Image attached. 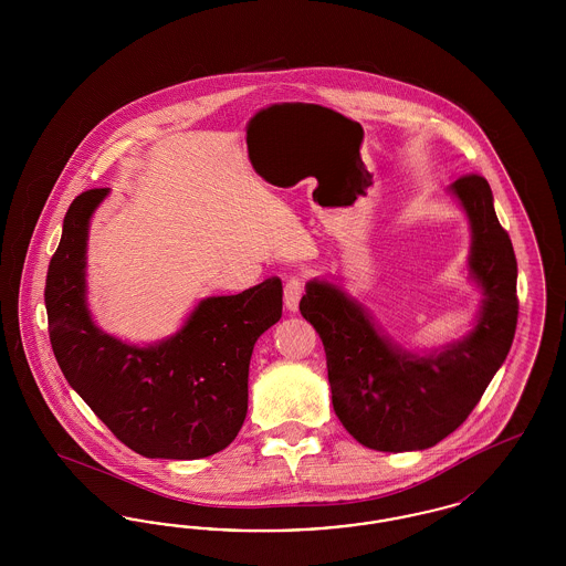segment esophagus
I'll list each match as a JSON object with an SVG mask.
<instances>
[{
  "mask_svg": "<svg viewBox=\"0 0 566 566\" xmlns=\"http://www.w3.org/2000/svg\"><path fill=\"white\" fill-rule=\"evenodd\" d=\"M305 291V282L301 277H291L284 284V305L289 312H296L298 310V301Z\"/></svg>",
  "mask_w": 566,
  "mask_h": 566,
  "instance_id": "1",
  "label": "esophagus"
}]
</instances>
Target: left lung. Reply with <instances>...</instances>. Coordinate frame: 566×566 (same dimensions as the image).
<instances>
[{"mask_svg":"<svg viewBox=\"0 0 566 566\" xmlns=\"http://www.w3.org/2000/svg\"><path fill=\"white\" fill-rule=\"evenodd\" d=\"M471 224V277L484 291L478 324L439 352L418 356L376 328L335 284L312 280L298 303L326 352L333 409L352 437L379 452L427 450L469 418L505 363L517 324V263L492 190L480 174L450 187Z\"/></svg>","mask_w":566,"mask_h":566,"instance_id":"left-lung-1","label":"left lung"}]
</instances>
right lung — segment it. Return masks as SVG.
<instances>
[{
  "instance_id": "right-lung-1",
  "label": "right lung",
  "mask_w": 566,
  "mask_h": 566,
  "mask_svg": "<svg viewBox=\"0 0 566 566\" xmlns=\"http://www.w3.org/2000/svg\"><path fill=\"white\" fill-rule=\"evenodd\" d=\"M108 189L78 195L63 218L44 303L54 358L70 386L118 441L146 458L195 460L224 450L248 411L256 339L282 316V282L199 301L185 326L155 346L99 331L86 307L88 220Z\"/></svg>"
}]
</instances>
